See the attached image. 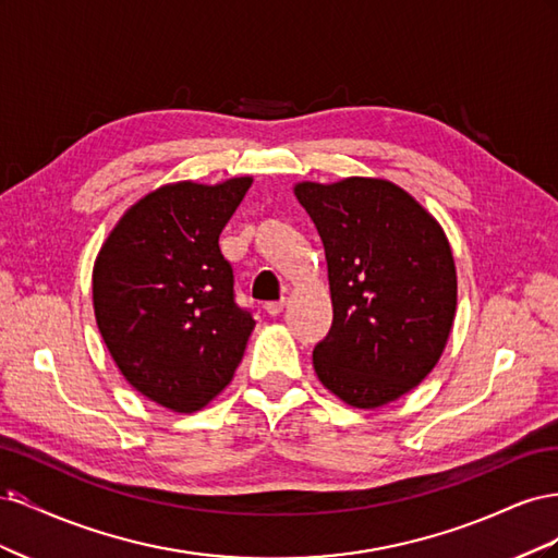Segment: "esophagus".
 Returning a JSON list of instances; mask_svg holds the SVG:
<instances>
[{"label": "esophagus", "instance_id": "esophagus-1", "mask_svg": "<svg viewBox=\"0 0 558 558\" xmlns=\"http://www.w3.org/2000/svg\"><path fill=\"white\" fill-rule=\"evenodd\" d=\"M283 305H286V300H277V302H267V305H265V312H267L269 316H277V314H281V312H283Z\"/></svg>", "mask_w": 558, "mask_h": 558}]
</instances>
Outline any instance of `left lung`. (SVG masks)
Wrapping results in <instances>:
<instances>
[{
    "mask_svg": "<svg viewBox=\"0 0 558 558\" xmlns=\"http://www.w3.org/2000/svg\"><path fill=\"white\" fill-rule=\"evenodd\" d=\"M326 248L332 326L314 369L351 408L410 393L440 361L456 316V265L442 226L386 179L300 181Z\"/></svg>",
    "mask_w": 558,
    "mask_h": 558,
    "instance_id": "obj_1",
    "label": "left lung"
}]
</instances>
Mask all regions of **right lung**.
<instances>
[{
    "instance_id": "add662e5",
    "label": "right lung",
    "mask_w": 558,
    "mask_h": 558,
    "mask_svg": "<svg viewBox=\"0 0 558 558\" xmlns=\"http://www.w3.org/2000/svg\"><path fill=\"white\" fill-rule=\"evenodd\" d=\"M251 181L160 185L121 216L95 258L93 307L113 363L172 412H197L223 391L256 326L234 302L218 246Z\"/></svg>"
}]
</instances>
